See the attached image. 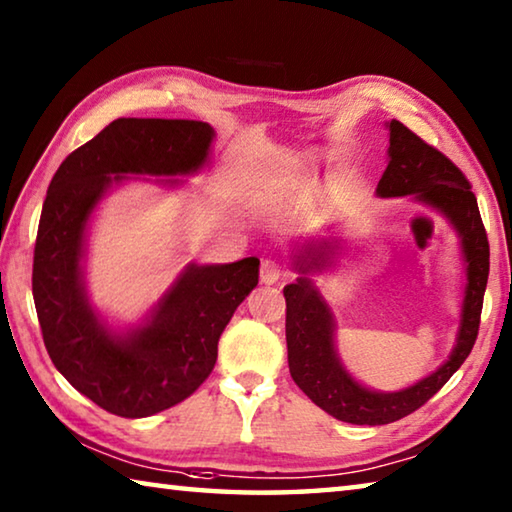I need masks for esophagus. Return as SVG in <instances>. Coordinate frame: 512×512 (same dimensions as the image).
<instances>
[{"mask_svg":"<svg viewBox=\"0 0 512 512\" xmlns=\"http://www.w3.org/2000/svg\"><path fill=\"white\" fill-rule=\"evenodd\" d=\"M287 275H289V271L280 262H277V259H271V257L262 259V266H259V277H262L264 284H275L280 280H287Z\"/></svg>","mask_w":512,"mask_h":512,"instance_id":"1","label":"esophagus"}]
</instances>
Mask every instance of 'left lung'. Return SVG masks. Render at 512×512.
Wrapping results in <instances>:
<instances>
[{"label":"left lung","mask_w":512,"mask_h":512,"mask_svg":"<svg viewBox=\"0 0 512 512\" xmlns=\"http://www.w3.org/2000/svg\"><path fill=\"white\" fill-rule=\"evenodd\" d=\"M391 162L377 185L379 196L415 194L420 201L443 210L452 219L454 228L463 239L467 262V291L463 302V323L452 357L433 375L400 393H372L359 386L341 368L332 341V314L323 298L307 277H298L284 287L287 298V350L291 377L311 402L334 415L336 420L350 424H388L402 420L404 415L418 411L427 404L449 377L470 357L476 336H479L483 293L490 273V244L485 235L479 205L470 180L456 164L406 128L402 121H391ZM329 246L323 244L314 253L298 262L302 273L307 267L320 268L327 264Z\"/></svg>","instance_id":"1"}]
</instances>
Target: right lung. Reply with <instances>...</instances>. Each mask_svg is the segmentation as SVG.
<instances>
[{
	"instance_id": "1",
	"label": "right lung",
	"mask_w": 512,
	"mask_h": 512,
	"mask_svg": "<svg viewBox=\"0 0 512 512\" xmlns=\"http://www.w3.org/2000/svg\"><path fill=\"white\" fill-rule=\"evenodd\" d=\"M212 137L205 121L115 119L67 155L42 203L31 277L42 341L60 375L119 418L171 409L210 377L221 332L257 287L259 259L189 266L151 323L119 339L85 300L79 264L85 223L121 173L196 171Z\"/></svg>"
}]
</instances>
